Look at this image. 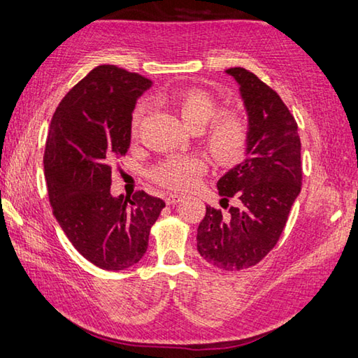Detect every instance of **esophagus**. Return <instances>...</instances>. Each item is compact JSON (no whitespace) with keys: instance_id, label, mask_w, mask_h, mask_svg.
I'll list each match as a JSON object with an SVG mask.
<instances>
[{"instance_id":"34e87169","label":"esophagus","mask_w":358,"mask_h":358,"mask_svg":"<svg viewBox=\"0 0 358 358\" xmlns=\"http://www.w3.org/2000/svg\"><path fill=\"white\" fill-rule=\"evenodd\" d=\"M180 200H182V196L174 195V193H169V195H166V198H165V203L168 204V206H171V204L179 203Z\"/></svg>"}]
</instances>
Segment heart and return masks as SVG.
<instances>
[{
	"mask_svg": "<svg viewBox=\"0 0 358 358\" xmlns=\"http://www.w3.org/2000/svg\"><path fill=\"white\" fill-rule=\"evenodd\" d=\"M169 101L184 124L193 131H201L204 148L222 166H231L244 157L250 139L249 117L241 109H220L215 98L201 89H182ZM144 106L131 115V133L136 134ZM206 171V162L200 155H171L149 169L152 182L173 192H185L196 184Z\"/></svg>",
	"mask_w": 358,
	"mask_h": 358,
	"instance_id": "1",
	"label": "heart"
}]
</instances>
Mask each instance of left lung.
Segmentation results:
<instances>
[{
  "label": "left lung",
  "instance_id": "obj_1",
  "mask_svg": "<svg viewBox=\"0 0 358 358\" xmlns=\"http://www.w3.org/2000/svg\"><path fill=\"white\" fill-rule=\"evenodd\" d=\"M227 73L239 84L250 122L248 157L217 182L228 208L206 206L198 225L196 249L209 265L239 271L257 265L282 234L301 190V143L295 117L271 87L244 68Z\"/></svg>",
  "mask_w": 358,
  "mask_h": 358
}]
</instances>
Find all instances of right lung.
<instances>
[{"instance_id": "1", "label": "right lung", "mask_w": 358, "mask_h": 358, "mask_svg": "<svg viewBox=\"0 0 358 358\" xmlns=\"http://www.w3.org/2000/svg\"><path fill=\"white\" fill-rule=\"evenodd\" d=\"M150 80L101 64L55 109L44 150L52 213L84 259L106 271L138 263L165 203L144 190L110 195V174L127 155L131 113Z\"/></svg>"}]
</instances>
